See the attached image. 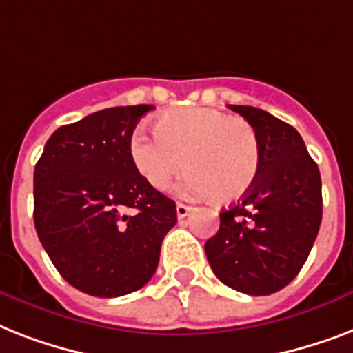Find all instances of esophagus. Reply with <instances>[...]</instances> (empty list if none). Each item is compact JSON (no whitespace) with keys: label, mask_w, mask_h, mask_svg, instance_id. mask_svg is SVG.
I'll return each instance as SVG.
<instances>
[{"label":"esophagus","mask_w":353,"mask_h":353,"mask_svg":"<svg viewBox=\"0 0 353 353\" xmlns=\"http://www.w3.org/2000/svg\"><path fill=\"white\" fill-rule=\"evenodd\" d=\"M190 210H192V207H188V205H185V203H177L176 205V212H177V218H179V220L187 218Z\"/></svg>","instance_id":"34e87169"}]
</instances>
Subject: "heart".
<instances>
[{
  "mask_svg": "<svg viewBox=\"0 0 353 353\" xmlns=\"http://www.w3.org/2000/svg\"><path fill=\"white\" fill-rule=\"evenodd\" d=\"M154 132H135L130 155L155 190H165L187 165L183 194L231 203L251 190L260 174V143L245 119L212 108H181L163 113Z\"/></svg>",
  "mask_w": 353,
  "mask_h": 353,
  "instance_id": "heart-1",
  "label": "heart"
}]
</instances>
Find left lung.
Listing matches in <instances>:
<instances>
[{
	"mask_svg": "<svg viewBox=\"0 0 353 353\" xmlns=\"http://www.w3.org/2000/svg\"><path fill=\"white\" fill-rule=\"evenodd\" d=\"M229 108L256 130L262 163L240 203L221 210L220 229L205 252L225 285L245 295H271L299 274L317 238L321 174L295 128L258 108Z\"/></svg>",
	"mask_w": 353,
	"mask_h": 353,
	"instance_id": "left-lung-1",
	"label": "left lung"
}]
</instances>
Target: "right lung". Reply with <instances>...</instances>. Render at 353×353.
<instances>
[{"label":"right lung","mask_w":353,"mask_h":353,"mask_svg":"<svg viewBox=\"0 0 353 353\" xmlns=\"http://www.w3.org/2000/svg\"><path fill=\"white\" fill-rule=\"evenodd\" d=\"M150 104L108 108L58 128L34 166V227L69 284L102 299L154 276L176 203L150 187L130 155Z\"/></svg>","instance_id":"add662e5"}]
</instances>
